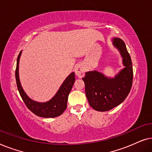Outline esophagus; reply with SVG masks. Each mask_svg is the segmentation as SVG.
I'll use <instances>...</instances> for the list:
<instances>
[{
    "mask_svg": "<svg viewBox=\"0 0 152 152\" xmlns=\"http://www.w3.org/2000/svg\"><path fill=\"white\" fill-rule=\"evenodd\" d=\"M75 72L78 77H83L85 74V69L82 64H77L75 67Z\"/></svg>",
    "mask_w": 152,
    "mask_h": 152,
    "instance_id": "esophagus-1",
    "label": "esophagus"
}]
</instances>
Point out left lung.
Listing matches in <instances>:
<instances>
[{
	"mask_svg": "<svg viewBox=\"0 0 152 152\" xmlns=\"http://www.w3.org/2000/svg\"><path fill=\"white\" fill-rule=\"evenodd\" d=\"M112 41L120 52L124 68L114 77L93 70L86 72L82 78L89 104L97 111H109L120 104L127 97L132 86V62L125 43L120 38H113Z\"/></svg>",
	"mask_w": 152,
	"mask_h": 152,
	"instance_id": "obj_1",
	"label": "left lung"
}]
</instances>
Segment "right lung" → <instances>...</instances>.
Masks as SVG:
<instances>
[{
	"mask_svg": "<svg viewBox=\"0 0 152 152\" xmlns=\"http://www.w3.org/2000/svg\"><path fill=\"white\" fill-rule=\"evenodd\" d=\"M21 53L22 50L20 52L17 58L15 76L18 90L19 91L20 97H22L24 103L26 104L28 109H30L33 113L39 117L55 118L61 115L67 107L68 95H69L75 81V72H71L66 78L56 94L50 100L45 102H39L34 101L28 96V95L26 94L20 82L18 64H19Z\"/></svg>",
	"mask_w": 152,
	"mask_h": 152,
	"instance_id": "add662e5",
	"label": "right lung"
}]
</instances>
